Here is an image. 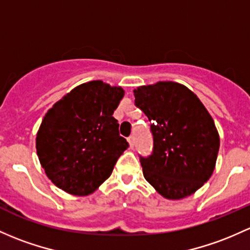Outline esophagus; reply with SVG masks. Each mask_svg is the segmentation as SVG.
Wrapping results in <instances>:
<instances>
[{
	"label": "esophagus",
	"instance_id": "1",
	"mask_svg": "<svg viewBox=\"0 0 250 250\" xmlns=\"http://www.w3.org/2000/svg\"><path fill=\"white\" fill-rule=\"evenodd\" d=\"M134 140H135L134 135H130L129 138H128V144H129L130 148H134Z\"/></svg>",
	"mask_w": 250,
	"mask_h": 250
}]
</instances>
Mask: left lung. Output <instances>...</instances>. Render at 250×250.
I'll return each instance as SVG.
<instances>
[{
  "label": "left lung",
  "mask_w": 250,
  "mask_h": 250,
  "mask_svg": "<svg viewBox=\"0 0 250 250\" xmlns=\"http://www.w3.org/2000/svg\"><path fill=\"white\" fill-rule=\"evenodd\" d=\"M151 122L153 152L140 157L144 177L162 196L180 200L209 180L219 151L214 121L194 92L173 81L134 90Z\"/></svg>",
  "instance_id": "1"
}]
</instances>
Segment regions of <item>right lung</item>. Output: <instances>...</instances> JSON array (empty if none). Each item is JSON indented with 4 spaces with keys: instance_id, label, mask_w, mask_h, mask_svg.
Masks as SVG:
<instances>
[{
    "instance_id": "add662e5",
    "label": "right lung",
    "mask_w": 250,
    "mask_h": 250,
    "mask_svg": "<svg viewBox=\"0 0 250 250\" xmlns=\"http://www.w3.org/2000/svg\"><path fill=\"white\" fill-rule=\"evenodd\" d=\"M125 90L102 80L73 88L52 105L36 138L42 167L56 187L86 196L110 177L128 148L114 111Z\"/></svg>"
}]
</instances>
